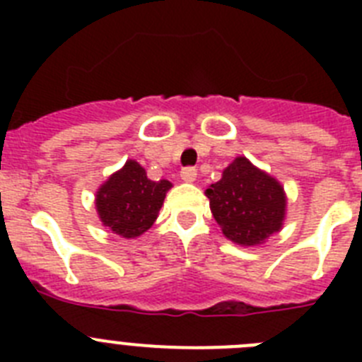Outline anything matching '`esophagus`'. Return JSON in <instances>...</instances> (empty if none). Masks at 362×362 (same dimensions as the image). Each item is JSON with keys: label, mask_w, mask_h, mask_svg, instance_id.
I'll return each mask as SVG.
<instances>
[{"label": "esophagus", "mask_w": 362, "mask_h": 362, "mask_svg": "<svg viewBox=\"0 0 362 362\" xmlns=\"http://www.w3.org/2000/svg\"><path fill=\"white\" fill-rule=\"evenodd\" d=\"M196 177H197V170L194 168V166H187V168L181 170V179H183L185 183H194Z\"/></svg>", "instance_id": "34e87169"}]
</instances>
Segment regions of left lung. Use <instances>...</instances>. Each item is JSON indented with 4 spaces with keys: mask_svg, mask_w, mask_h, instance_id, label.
Instances as JSON below:
<instances>
[{
    "mask_svg": "<svg viewBox=\"0 0 362 362\" xmlns=\"http://www.w3.org/2000/svg\"><path fill=\"white\" fill-rule=\"evenodd\" d=\"M204 194L217 225L238 245H261L283 226L286 212L283 187L243 156L233 159L223 170V177Z\"/></svg>",
    "mask_w": 362,
    "mask_h": 362,
    "instance_id": "8db88e82",
    "label": "left lung"
}]
</instances>
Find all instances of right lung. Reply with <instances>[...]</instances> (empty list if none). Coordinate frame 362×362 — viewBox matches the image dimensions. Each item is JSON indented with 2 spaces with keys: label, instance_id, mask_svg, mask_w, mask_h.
Returning a JSON list of instances; mask_svg holds the SVG:
<instances>
[{
  "label": "right lung",
  "instance_id": "obj_1",
  "mask_svg": "<svg viewBox=\"0 0 362 362\" xmlns=\"http://www.w3.org/2000/svg\"><path fill=\"white\" fill-rule=\"evenodd\" d=\"M172 183L150 181L141 165L129 159L119 172L112 174L95 194V209L105 226L124 239L145 233L163 206Z\"/></svg>",
  "mask_w": 362,
  "mask_h": 362
}]
</instances>
